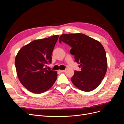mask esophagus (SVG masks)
I'll use <instances>...</instances> for the list:
<instances>
[{
  "label": "esophagus",
  "mask_w": 124,
  "mask_h": 124,
  "mask_svg": "<svg viewBox=\"0 0 124 124\" xmlns=\"http://www.w3.org/2000/svg\"><path fill=\"white\" fill-rule=\"evenodd\" d=\"M65 70H59V72H65Z\"/></svg>",
  "instance_id": "obj_1"
}]
</instances>
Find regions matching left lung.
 <instances>
[{"label":"left lung","mask_w":124,"mask_h":124,"mask_svg":"<svg viewBox=\"0 0 124 124\" xmlns=\"http://www.w3.org/2000/svg\"><path fill=\"white\" fill-rule=\"evenodd\" d=\"M59 42L68 44L71 54L81 68L75 71L71 80L77 88L84 92H91L100 84L107 70L106 51L99 41L82 33L63 34Z\"/></svg>","instance_id":"obj_1"}]
</instances>
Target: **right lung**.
Masks as SVG:
<instances>
[{
    "label": "right lung",
    "instance_id": "obj_1",
    "mask_svg": "<svg viewBox=\"0 0 124 124\" xmlns=\"http://www.w3.org/2000/svg\"><path fill=\"white\" fill-rule=\"evenodd\" d=\"M58 35L36 40L18 51L15 60L17 74L22 84L33 93L47 91L57 78V71L45 66L52 62V54Z\"/></svg>",
    "mask_w": 124,
    "mask_h": 124
}]
</instances>
